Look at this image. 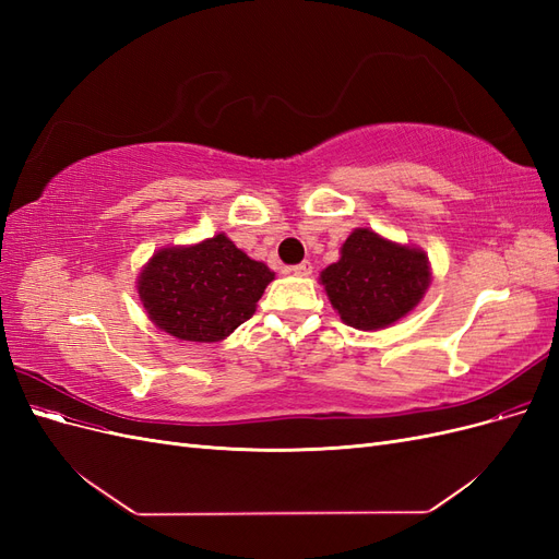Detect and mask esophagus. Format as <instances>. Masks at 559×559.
<instances>
[{"label":"esophagus","mask_w":559,"mask_h":559,"mask_svg":"<svg viewBox=\"0 0 559 559\" xmlns=\"http://www.w3.org/2000/svg\"><path fill=\"white\" fill-rule=\"evenodd\" d=\"M292 270H294V275H298V277H308V275H312V263L310 261H302V263L294 265Z\"/></svg>","instance_id":"1"}]
</instances>
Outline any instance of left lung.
<instances>
[{"instance_id":"8db88e82","label":"left lung","mask_w":559,"mask_h":559,"mask_svg":"<svg viewBox=\"0 0 559 559\" xmlns=\"http://www.w3.org/2000/svg\"><path fill=\"white\" fill-rule=\"evenodd\" d=\"M319 280L347 326L378 331L415 310L429 289L431 267L421 249L354 228L341 261L321 270Z\"/></svg>"}]
</instances>
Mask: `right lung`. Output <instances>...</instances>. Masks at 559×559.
Listing matches in <instances>:
<instances>
[{"label":"right lung","mask_w":559,"mask_h":559,"mask_svg":"<svg viewBox=\"0 0 559 559\" xmlns=\"http://www.w3.org/2000/svg\"><path fill=\"white\" fill-rule=\"evenodd\" d=\"M275 273L224 233L191 247L156 251L138 280L154 324L179 341L218 343L257 312Z\"/></svg>","instance_id":"right-lung-1"}]
</instances>
